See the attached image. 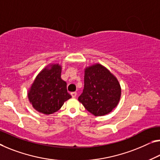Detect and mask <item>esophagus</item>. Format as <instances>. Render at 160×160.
<instances>
[{
    "mask_svg": "<svg viewBox=\"0 0 160 160\" xmlns=\"http://www.w3.org/2000/svg\"><path fill=\"white\" fill-rule=\"evenodd\" d=\"M71 95H72V97L73 98H75L76 97H77V92H72V93H71Z\"/></svg>",
    "mask_w": 160,
    "mask_h": 160,
    "instance_id": "34e87169",
    "label": "esophagus"
}]
</instances>
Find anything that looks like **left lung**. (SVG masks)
Wrapping results in <instances>:
<instances>
[{"label": "left lung", "instance_id": "1", "mask_svg": "<svg viewBox=\"0 0 160 160\" xmlns=\"http://www.w3.org/2000/svg\"><path fill=\"white\" fill-rule=\"evenodd\" d=\"M121 97L117 78L104 67L96 63L84 69V87L78 99L94 116H104L117 107Z\"/></svg>", "mask_w": 160, "mask_h": 160}]
</instances>
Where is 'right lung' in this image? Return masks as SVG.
<instances>
[{
  "label": "right lung",
  "mask_w": 160,
  "mask_h": 160,
  "mask_svg": "<svg viewBox=\"0 0 160 160\" xmlns=\"http://www.w3.org/2000/svg\"><path fill=\"white\" fill-rule=\"evenodd\" d=\"M61 73V66L53 63L44 68L36 77L28 90V97L36 111L47 115L53 114L72 98Z\"/></svg>",
  "instance_id": "right-lung-1"
}]
</instances>
